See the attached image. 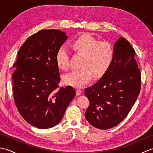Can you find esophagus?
Here are the masks:
<instances>
[{
  "instance_id": "1",
  "label": "esophagus",
  "mask_w": 153,
  "mask_h": 153,
  "mask_svg": "<svg viewBox=\"0 0 153 153\" xmlns=\"http://www.w3.org/2000/svg\"><path fill=\"white\" fill-rule=\"evenodd\" d=\"M82 91L81 89H76V95H80L81 94H82Z\"/></svg>"
}]
</instances>
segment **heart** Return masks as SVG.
<instances>
[{"instance_id": "b5f03b06", "label": "heart", "mask_w": 153, "mask_h": 153, "mask_svg": "<svg viewBox=\"0 0 153 153\" xmlns=\"http://www.w3.org/2000/svg\"><path fill=\"white\" fill-rule=\"evenodd\" d=\"M74 51L83 55L79 70L65 75L66 84L76 87L87 85L93 77L98 78L108 70L114 58L115 51L111 43L99 41L89 33H84L75 39L71 43ZM56 60L62 70L70 69V56L67 48L61 46L56 52Z\"/></svg>"}]
</instances>
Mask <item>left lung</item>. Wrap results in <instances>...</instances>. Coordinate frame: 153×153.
<instances>
[{
    "label": "left lung",
    "instance_id": "1",
    "mask_svg": "<svg viewBox=\"0 0 153 153\" xmlns=\"http://www.w3.org/2000/svg\"><path fill=\"white\" fill-rule=\"evenodd\" d=\"M114 51L108 70L96 83L85 89L89 100L85 118L100 129L112 128L122 122L141 90V72L134 48L121 37L114 44Z\"/></svg>",
    "mask_w": 153,
    "mask_h": 153
}]
</instances>
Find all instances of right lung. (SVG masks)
Returning a JSON list of instances; mask_svg holds the SVG:
<instances>
[{
    "instance_id": "1",
    "label": "right lung",
    "mask_w": 153,
    "mask_h": 153,
    "mask_svg": "<svg viewBox=\"0 0 153 153\" xmlns=\"http://www.w3.org/2000/svg\"><path fill=\"white\" fill-rule=\"evenodd\" d=\"M67 39L60 30H40L31 35L18 53L12 75L15 105L25 121L35 128L57 125L76 95L71 86L58 85L56 54Z\"/></svg>"
}]
</instances>
